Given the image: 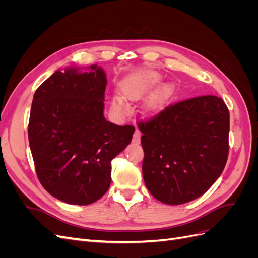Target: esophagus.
<instances>
[{"instance_id": "1", "label": "esophagus", "mask_w": 258, "mask_h": 258, "mask_svg": "<svg viewBox=\"0 0 258 258\" xmlns=\"http://www.w3.org/2000/svg\"><path fill=\"white\" fill-rule=\"evenodd\" d=\"M141 132H140L139 129H136V132L134 135V142L135 143H140V141H141Z\"/></svg>"}]
</instances>
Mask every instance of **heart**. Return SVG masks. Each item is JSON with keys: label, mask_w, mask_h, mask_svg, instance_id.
Returning a JSON list of instances; mask_svg holds the SVG:
<instances>
[{"label": "heart", "mask_w": 258, "mask_h": 258, "mask_svg": "<svg viewBox=\"0 0 258 258\" xmlns=\"http://www.w3.org/2000/svg\"><path fill=\"white\" fill-rule=\"evenodd\" d=\"M161 82V76L157 72L150 71L145 72L143 74L137 75L132 79L128 80L126 83L122 85V92L123 96L129 100H136L141 97L146 91L155 87L156 85H158ZM163 97H165V91H159L156 95L152 101V105L156 106L158 105ZM113 106L118 108V110H123L124 108V102L123 100L119 97H115L112 101Z\"/></svg>", "instance_id": "1"}]
</instances>
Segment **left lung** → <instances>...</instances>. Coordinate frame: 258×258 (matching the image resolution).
<instances>
[{"label": "left lung", "instance_id": "left-lung-1", "mask_svg": "<svg viewBox=\"0 0 258 258\" xmlns=\"http://www.w3.org/2000/svg\"><path fill=\"white\" fill-rule=\"evenodd\" d=\"M138 127L144 182L162 204L195 200L222 174L229 152V111L222 98L179 101Z\"/></svg>", "mask_w": 258, "mask_h": 258}]
</instances>
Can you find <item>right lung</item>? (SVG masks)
<instances>
[{"instance_id":"add662e5","label":"right lung","mask_w":258,"mask_h":258,"mask_svg":"<svg viewBox=\"0 0 258 258\" xmlns=\"http://www.w3.org/2000/svg\"><path fill=\"white\" fill-rule=\"evenodd\" d=\"M70 67L56 71L34 93L28 126L35 171L51 196L87 206L111 185V161L131 142L135 127L104 117L106 75Z\"/></svg>"}]
</instances>
